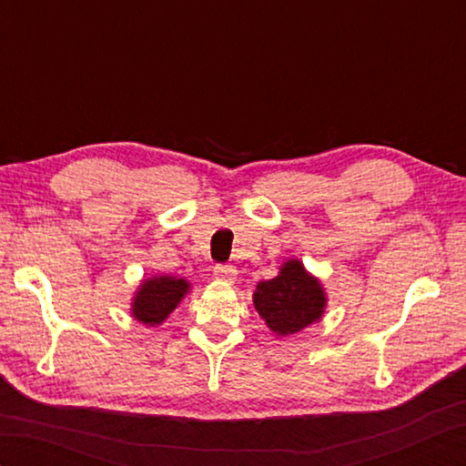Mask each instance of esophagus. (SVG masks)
Here are the masks:
<instances>
[{"mask_svg":"<svg viewBox=\"0 0 466 466\" xmlns=\"http://www.w3.org/2000/svg\"><path fill=\"white\" fill-rule=\"evenodd\" d=\"M214 276L218 280H226V282H232L234 276H236V270L234 266H228V264H218L214 266Z\"/></svg>","mask_w":466,"mask_h":466,"instance_id":"1","label":"esophagus"}]
</instances>
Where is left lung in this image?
Returning a JSON list of instances; mask_svg holds the SVG:
<instances>
[{"instance_id": "obj_1", "label": "left lung", "mask_w": 466, "mask_h": 466, "mask_svg": "<svg viewBox=\"0 0 466 466\" xmlns=\"http://www.w3.org/2000/svg\"><path fill=\"white\" fill-rule=\"evenodd\" d=\"M252 300L276 336H290L322 320L329 296L319 276L306 270L300 258H289L274 279L256 284Z\"/></svg>"}]
</instances>
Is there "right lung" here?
<instances>
[{"label":"right lung","mask_w":466,"mask_h":466,"mask_svg":"<svg viewBox=\"0 0 466 466\" xmlns=\"http://www.w3.org/2000/svg\"><path fill=\"white\" fill-rule=\"evenodd\" d=\"M192 290L186 279L170 274H152L137 284L130 300L132 319L144 324L146 329H157L164 324L180 302Z\"/></svg>","instance_id":"right-lung-1"}]
</instances>
